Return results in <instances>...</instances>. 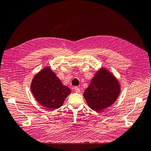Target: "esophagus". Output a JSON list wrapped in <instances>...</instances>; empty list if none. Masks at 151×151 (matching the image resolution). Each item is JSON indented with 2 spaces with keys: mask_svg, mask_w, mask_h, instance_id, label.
Listing matches in <instances>:
<instances>
[{
  "mask_svg": "<svg viewBox=\"0 0 151 151\" xmlns=\"http://www.w3.org/2000/svg\"><path fill=\"white\" fill-rule=\"evenodd\" d=\"M75 92H76V93H80V88H79L78 87H77V86L75 87Z\"/></svg>",
  "mask_w": 151,
  "mask_h": 151,
  "instance_id": "1",
  "label": "esophagus"
}]
</instances>
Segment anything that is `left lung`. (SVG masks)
<instances>
[{
    "mask_svg": "<svg viewBox=\"0 0 151 151\" xmlns=\"http://www.w3.org/2000/svg\"><path fill=\"white\" fill-rule=\"evenodd\" d=\"M120 93V86L115 76L106 68L98 71L83 96L91 109L100 112L110 107L116 100Z\"/></svg>",
    "mask_w": 151,
    "mask_h": 151,
    "instance_id": "8db88e82",
    "label": "left lung"
}]
</instances>
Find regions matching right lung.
<instances>
[{
    "mask_svg": "<svg viewBox=\"0 0 151 151\" xmlns=\"http://www.w3.org/2000/svg\"><path fill=\"white\" fill-rule=\"evenodd\" d=\"M31 90L38 102L50 110L60 107L71 93L49 67L44 68L34 76Z\"/></svg>",
    "mask_w": 151,
    "mask_h": 151,
    "instance_id": "add662e5",
    "label": "right lung"
}]
</instances>
